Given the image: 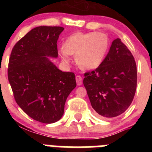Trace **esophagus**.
Returning a JSON list of instances; mask_svg holds the SVG:
<instances>
[{"label":"esophagus","instance_id":"1","mask_svg":"<svg viewBox=\"0 0 152 152\" xmlns=\"http://www.w3.org/2000/svg\"><path fill=\"white\" fill-rule=\"evenodd\" d=\"M76 83H77L78 86H81L82 84V78L81 76H76Z\"/></svg>","mask_w":152,"mask_h":152}]
</instances>
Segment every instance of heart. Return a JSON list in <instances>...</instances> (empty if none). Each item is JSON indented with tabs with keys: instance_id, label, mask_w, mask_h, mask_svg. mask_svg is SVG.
<instances>
[{
	"instance_id": "heart-1",
	"label": "heart",
	"mask_w": 152,
	"mask_h": 152,
	"mask_svg": "<svg viewBox=\"0 0 152 152\" xmlns=\"http://www.w3.org/2000/svg\"><path fill=\"white\" fill-rule=\"evenodd\" d=\"M109 46V37L103 32H76L66 40L58 54L64 62L70 63L75 55L78 66L83 70L98 68L105 58Z\"/></svg>"
}]
</instances>
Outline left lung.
<instances>
[{
	"mask_svg": "<svg viewBox=\"0 0 152 152\" xmlns=\"http://www.w3.org/2000/svg\"><path fill=\"white\" fill-rule=\"evenodd\" d=\"M84 76L91 104L101 116L116 117L129 107L137 88V65L120 38L111 43L102 64Z\"/></svg>",
	"mask_w": 152,
	"mask_h": 152,
	"instance_id": "8db88e82",
	"label": "left lung"
}]
</instances>
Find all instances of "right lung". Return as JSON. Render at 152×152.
I'll use <instances>...</instances> for the list:
<instances>
[{"label": "right lung", "instance_id": "1", "mask_svg": "<svg viewBox=\"0 0 152 152\" xmlns=\"http://www.w3.org/2000/svg\"><path fill=\"white\" fill-rule=\"evenodd\" d=\"M60 26H38L29 31L12 49L8 81L15 102L33 119L41 123L58 121L66 99L76 86L72 72H63L50 61L57 58Z\"/></svg>", "mask_w": 152, "mask_h": 152}]
</instances>
